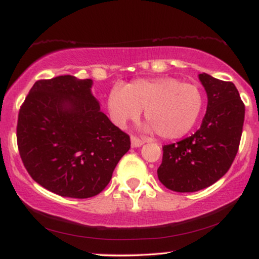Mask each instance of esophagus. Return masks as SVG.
Segmentation results:
<instances>
[{
    "mask_svg": "<svg viewBox=\"0 0 259 259\" xmlns=\"http://www.w3.org/2000/svg\"><path fill=\"white\" fill-rule=\"evenodd\" d=\"M131 143H132V146L133 148H139V146H142L143 144H144V140L138 138V137L136 136H132L131 137Z\"/></svg>",
    "mask_w": 259,
    "mask_h": 259,
    "instance_id": "1",
    "label": "esophagus"
}]
</instances>
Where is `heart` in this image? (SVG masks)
Returning a JSON list of instances; mask_svg holds the SVG:
<instances>
[{
	"mask_svg": "<svg viewBox=\"0 0 259 259\" xmlns=\"http://www.w3.org/2000/svg\"><path fill=\"white\" fill-rule=\"evenodd\" d=\"M203 107L196 85L175 78L138 79L126 86L115 85L108 95L111 120L124 127L145 110V119L164 139H177L193 127Z\"/></svg>",
	"mask_w": 259,
	"mask_h": 259,
	"instance_id": "1",
	"label": "heart"
}]
</instances>
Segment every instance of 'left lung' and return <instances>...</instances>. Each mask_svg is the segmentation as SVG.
<instances>
[{
	"label": "left lung",
	"instance_id": "left-lung-1",
	"mask_svg": "<svg viewBox=\"0 0 259 259\" xmlns=\"http://www.w3.org/2000/svg\"><path fill=\"white\" fill-rule=\"evenodd\" d=\"M207 95L200 128L178 143L163 146L158 180L175 192H196L211 186L231 168L240 144L245 104L232 81L202 73Z\"/></svg>",
	"mask_w": 259,
	"mask_h": 259
}]
</instances>
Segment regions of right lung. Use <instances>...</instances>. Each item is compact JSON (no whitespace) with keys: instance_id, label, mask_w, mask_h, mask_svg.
Wrapping results in <instances>:
<instances>
[{"instance_id":"obj_1","label":"right lung","mask_w":259,"mask_h":259,"mask_svg":"<svg viewBox=\"0 0 259 259\" xmlns=\"http://www.w3.org/2000/svg\"><path fill=\"white\" fill-rule=\"evenodd\" d=\"M91 79L60 75L34 82L21 104L17 140L31 178L68 198L97 196L131 148L91 94Z\"/></svg>"}]
</instances>
